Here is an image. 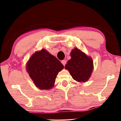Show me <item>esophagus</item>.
Wrapping results in <instances>:
<instances>
[{
	"mask_svg": "<svg viewBox=\"0 0 121 121\" xmlns=\"http://www.w3.org/2000/svg\"><path fill=\"white\" fill-rule=\"evenodd\" d=\"M61 63L62 64V65H63L64 66H65V64H66V61L65 60H63L61 61Z\"/></svg>",
	"mask_w": 121,
	"mask_h": 121,
	"instance_id": "1",
	"label": "esophagus"
}]
</instances>
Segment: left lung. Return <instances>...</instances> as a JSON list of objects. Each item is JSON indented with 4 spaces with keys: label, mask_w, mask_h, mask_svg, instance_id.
<instances>
[{
    "label": "left lung",
    "mask_w": 121,
    "mask_h": 121,
    "mask_svg": "<svg viewBox=\"0 0 121 121\" xmlns=\"http://www.w3.org/2000/svg\"><path fill=\"white\" fill-rule=\"evenodd\" d=\"M71 59L65 65L72 78L79 82H86L91 77L93 69V62L91 57L78 48H74L70 52Z\"/></svg>",
    "instance_id": "left-lung-1"
}]
</instances>
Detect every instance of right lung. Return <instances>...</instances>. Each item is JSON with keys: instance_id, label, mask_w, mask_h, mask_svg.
Here are the masks:
<instances>
[{"instance_id": "1", "label": "right lung", "mask_w": 121, "mask_h": 121, "mask_svg": "<svg viewBox=\"0 0 121 121\" xmlns=\"http://www.w3.org/2000/svg\"><path fill=\"white\" fill-rule=\"evenodd\" d=\"M26 67L36 86L48 90L54 86L57 75L64 68V65L56 57L42 49L32 55Z\"/></svg>"}]
</instances>
